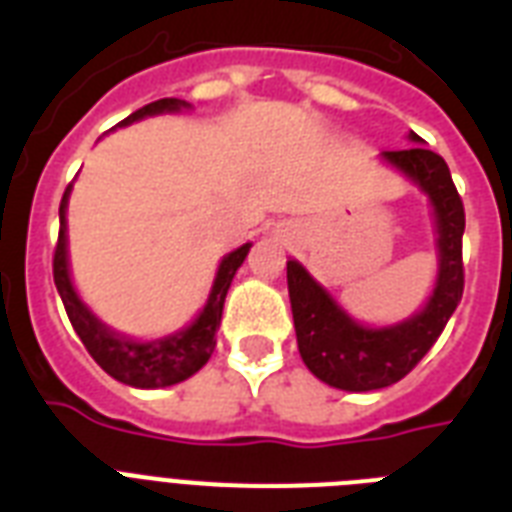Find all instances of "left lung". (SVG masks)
Wrapping results in <instances>:
<instances>
[{"label":"left lung","instance_id":"1","mask_svg":"<svg viewBox=\"0 0 512 512\" xmlns=\"http://www.w3.org/2000/svg\"><path fill=\"white\" fill-rule=\"evenodd\" d=\"M414 146L382 151V159L404 172L428 193L438 233V279L428 305L412 319L393 327L372 329L358 324L313 281L297 260L287 263L289 303L295 319L297 348L305 366L332 388L366 393L388 388L412 372L462 300V233L465 207L452 183V172L436 151L420 146V135H409Z\"/></svg>","mask_w":512,"mask_h":512}]
</instances>
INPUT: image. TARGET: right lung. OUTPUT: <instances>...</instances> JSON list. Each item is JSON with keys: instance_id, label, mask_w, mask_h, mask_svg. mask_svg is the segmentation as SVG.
I'll return each instance as SVG.
<instances>
[{"instance_id": "obj_1", "label": "right lung", "mask_w": 512, "mask_h": 512, "mask_svg": "<svg viewBox=\"0 0 512 512\" xmlns=\"http://www.w3.org/2000/svg\"><path fill=\"white\" fill-rule=\"evenodd\" d=\"M180 108L191 106L180 98L154 100V103H148V106L138 108L135 114L127 116L124 122H119V127L138 122V119H146V116L164 114V111H180ZM68 193H71V185L63 193V201H60V233L58 244H55V257H52V276H55L60 300L66 305L71 327L79 335V340L84 342L87 353L98 361L103 372H108L114 380L124 382V385H132V388H167V385L188 380L191 374H196L201 366L207 364L212 350H215V335L217 327H220V319H223L225 295H228L233 276H236V271L244 263V257H247L252 244H244V247L233 249L231 255L223 257L207 305H204V311L196 316L193 324H188V327L175 332V335L162 337V340H130V337L116 335L114 329H108L79 300L74 284H71L66 236Z\"/></svg>"}]
</instances>
